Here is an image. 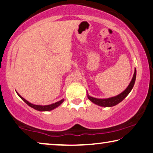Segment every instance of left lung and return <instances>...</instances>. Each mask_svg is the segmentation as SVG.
<instances>
[{
    "label": "left lung",
    "instance_id": "left-lung-1",
    "mask_svg": "<svg viewBox=\"0 0 153 153\" xmlns=\"http://www.w3.org/2000/svg\"><path fill=\"white\" fill-rule=\"evenodd\" d=\"M136 75H137V71H134V74L133 78L131 79L130 83H129L128 87L122 93H120V95L116 96V97H113L111 98H108V99H97V98H94L92 97L91 96L88 95V98L91 100L92 102L95 103L97 105L101 106H105V107H108V106H113L116 105L118 103H120V102H122L125 97L128 95V94L130 93V91L132 89V88L134 85L135 80H136Z\"/></svg>",
    "mask_w": 153,
    "mask_h": 153
}]
</instances>
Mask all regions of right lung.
Instances as JSON below:
<instances>
[{
	"mask_svg": "<svg viewBox=\"0 0 153 153\" xmlns=\"http://www.w3.org/2000/svg\"><path fill=\"white\" fill-rule=\"evenodd\" d=\"M18 94V93H17ZM18 95L19 96L21 97V99L22 100H24V101L26 102V103L28 104L29 106H30V107H32L34 108V109H36L37 111H51L52 109H53V108H55L57 107L60 105V104H61L62 102H63L64 100H60L59 102H56V103L54 104H50V105H46V106H41V105H35V104H33L30 103V102H28L27 100H26L24 99V98H23L22 96H21L19 94H18Z\"/></svg>",
	"mask_w": 153,
	"mask_h": 153,
	"instance_id": "1",
	"label": "right lung"
}]
</instances>
